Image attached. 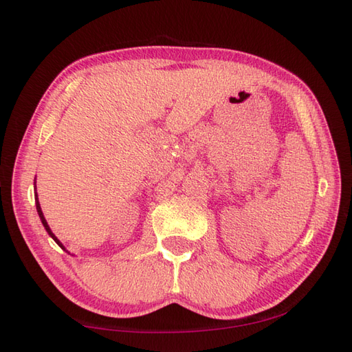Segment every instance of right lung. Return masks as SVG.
<instances>
[{
    "label": "right lung",
    "mask_w": 352,
    "mask_h": 352,
    "mask_svg": "<svg viewBox=\"0 0 352 352\" xmlns=\"http://www.w3.org/2000/svg\"><path fill=\"white\" fill-rule=\"evenodd\" d=\"M36 210H37V214H39V218H41V221H42V223H43V227H45V230H47L48 231V234L52 237V239H54V242L58 245V246H60V248L62 250H65V246L62 245V242L60 241H58V239L54 236V233H52V231H51V228H50V226H48V223H47V219H45L43 218V213H42V208H41V204H39V199H37V195H36Z\"/></svg>",
    "instance_id": "1"
}]
</instances>
